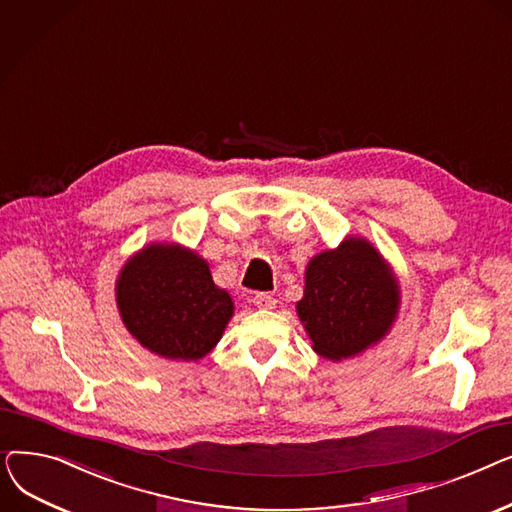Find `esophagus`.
I'll use <instances>...</instances> for the list:
<instances>
[{
	"label": "esophagus",
	"mask_w": 512,
	"mask_h": 512,
	"mask_svg": "<svg viewBox=\"0 0 512 512\" xmlns=\"http://www.w3.org/2000/svg\"><path fill=\"white\" fill-rule=\"evenodd\" d=\"M251 303H253L257 309H274V307H276V299L272 297V294H267V292L255 294V297L251 299Z\"/></svg>",
	"instance_id": "obj_1"
}]
</instances>
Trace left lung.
<instances>
[{
  "instance_id": "obj_1",
  "label": "left lung",
  "mask_w": 512,
  "mask_h": 512,
  "mask_svg": "<svg viewBox=\"0 0 512 512\" xmlns=\"http://www.w3.org/2000/svg\"><path fill=\"white\" fill-rule=\"evenodd\" d=\"M400 311V282L392 265L363 236H346L305 267L297 315L328 361L353 359L382 342Z\"/></svg>"
}]
</instances>
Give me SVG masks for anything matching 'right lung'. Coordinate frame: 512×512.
<instances>
[{
  "label": "right lung",
  "instance_id": "right-lung-1",
  "mask_svg": "<svg viewBox=\"0 0 512 512\" xmlns=\"http://www.w3.org/2000/svg\"><path fill=\"white\" fill-rule=\"evenodd\" d=\"M116 305L143 348L184 363L211 353L234 315L232 297L215 286L209 263L178 242H149L126 259Z\"/></svg>",
  "mask_w": 512,
  "mask_h": 512
}]
</instances>
